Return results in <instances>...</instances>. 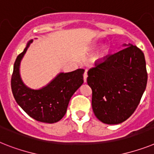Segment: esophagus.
<instances>
[{"instance_id":"1","label":"esophagus","mask_w":154,"mask_h":154,"mask_svg":"<svg viewBox=\"0 0 154 154\" xmlns=\"http://www.w3.org/2000/svg\"><path fill=\"white\" fill-rule=\"evenodd\" d=\"M86 79H87V70H86L83 74V80H84V82H86Z\"/></svg>"}]
</instances>
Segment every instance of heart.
I'll return each instance as SVG.
<instances>
[{
	"instance_id": "b5f03b06",
	"label": "heart",
	"mask_w": 154,
	"mask_h": 154,
	"mask_svg": "<svg viewBox=\"0 0 154 154\" xmlns=\"http://www.w3.org/2000/svg\"><path fill=\"white\" fill-rule=\"evenodd\" d=\"M106 53H107V50H104V51H103L102 53H101V56H104V55H105V54H106Z\"/></svg>"
}]
</instances>
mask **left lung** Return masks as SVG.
<instances>
[{"instance_id": "left-lung-1", "label": "left lung", "mask_w": 154, "mask_h": 154, "mask_svg": "<svg viewBox=\"0 0 154 154\" xmlns=\"http://www.w3.org/2000/svg\"><path fill=\"white\" fill-rule=\"evenodd\" d=\"M126 46L95 63L87 72L92 89V108L100 121L118 124L134 113L147 83L144 53L135 45Z\"/></svg>"}]
</instances>
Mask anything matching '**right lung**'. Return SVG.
<instances>
[{
	"label": "right lung",
	"mask_w": 154,
	"mask_h": 154,
	"mask_svg": "<svg viewBox=\"0 0 154 154\" xmlns=\"http://www.w3.org/2000/svg\"><path fill=\"white\" fill-rule=\"evenodd\" d=\"M32 42L30 40L16 58L11 75V86L16 102L34 120L53 124L63 117L72 96L83 83L84 69L60 73L53 81L40 90H32L24 85L20 75L23 57Z\"/></svg>",
	"instance_id": "obj_1"
}]
</instances>
